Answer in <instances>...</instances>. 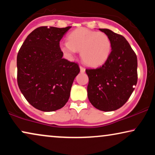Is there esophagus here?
I'll return each mask as SVG.
<instances>
[{
  "label": "esophagus",
  "instance_id": "1",
  "mask_svg": "<svg viewBox=\"0 0 155 155\" xmlns=\"http://www.w3.org/2000/svg\"><path fill=\"white\" fill-rule=\"evenodd\" d=\"M80 72H81L82 73H84V72H85V68H84V67H82V66H81V65H80Z\"/></svg>",
  "mask_w": 155,
  "mask_h": 155
}]
</instances>
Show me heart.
I'll use <instances>...</instances> for the list:
<instances>
[{
  "label": "heart",
  "instance_id": "obj_1",
  "mask_svg": "<svg viewBox=\"0 0 155 155\" xmlns=\"http://www.w3.org/2000/svg\"><path fill=\"white\" fill-rule=\"evenodd\" d=\"M63 54L71 58L78 51L83 62L90 66L96 67L104 63L111 51V41L109 36L101 31H96L81 27L70 34L68 41L60 42Z\"/></svg>",
  "mask_w": 155,
  "mask_h": 155
}]
</instances>
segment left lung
Returning a JSON list of instances; mask_svg holds the SVG:
<instances>
[{
    "instance_id": "8db88e82",
    "label": "left lung",
    "mask_w": 155,
    "mask_h": 155,
    "mask_svg": "<svg viewBox=\"0 0 155 155\" xmlns=\"http://www.w3.org/2000/svg\"><path fill=\"white\" fill-rule=\"evenodd\" d=\"M99 29L111 39V51L101 66L85 70L87 96L96 109L115 111L126 104L137 84V56L122 35L108 29Z\"/></svg>"
}]
</instances>
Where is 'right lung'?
Instances as JSON below:
<instances>
[{"instance_id": "1", "label": "right lung", "mask_w": 155, "mask_h": 155, "mask_svg": "<svg viewBox=\"0 0 155 155\" xmlns=\"http://www.w3.org/2000/svg\"><path fill=\"white\" fill-rule=\"evenodd\" d=\"M71 27H38L27 36L18 51L19 88L27 101L40 111H54L64 107L80 73L78 63L62 58L59 46Z\"/></svg>"}]
</instances>
